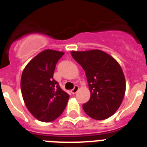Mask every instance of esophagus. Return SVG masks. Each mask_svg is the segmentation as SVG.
<instances>
[{"label":"esophagus","mask_w":147,"mask_h":147,"mask_svg":"<svg viewBox=\"0 0 147 147\" xmlns=\"http://www.w3.org/2000/svg\"><path fill=\"white\" fill-rule=\"evenodd\" d=\"M78 88H78V85H76V86L74 87L73 89L71 90V93H72V94H76V92H77L78 91Z\"/></svg>","instance_id":"esophagus-1"}]
</instances>
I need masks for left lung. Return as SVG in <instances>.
<instances>
[{
    "label": "left lung",
    "mask_w": 147,
    "mask_h": 147,
    "mask_svg": "<svg viewBox=\"0 0 147 147\" xmlns=\"http://www.w3.org/2000/svg\"><path fill=\"white\" fill-rule=\"evenodd\" d=\"M71 56L85 70L91 98L82 105L94 120L111 117L121 106L126 91V81L121 65L104 51H71Z\"/></svg>",
    "instance_id": "left-lung-1"
}]
</instances>
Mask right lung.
<instances>
[{"mask_svg":"<svg viewBox=\"0 0 147 147\" xmlns=\"http://www.w3.org/2000/svg\"><path fill=\"white\" fill-rule=\"evenodd\" d=\"M63 52L45 49L24 68L20 88L25 105L35 118L51 122L58 118L66 107L69 95L53 78L55 65Z\"/></svg>","mask_w":147,"mask_h":147,"instance_id":"obj_1","label":"right lung"}]
</instances>
